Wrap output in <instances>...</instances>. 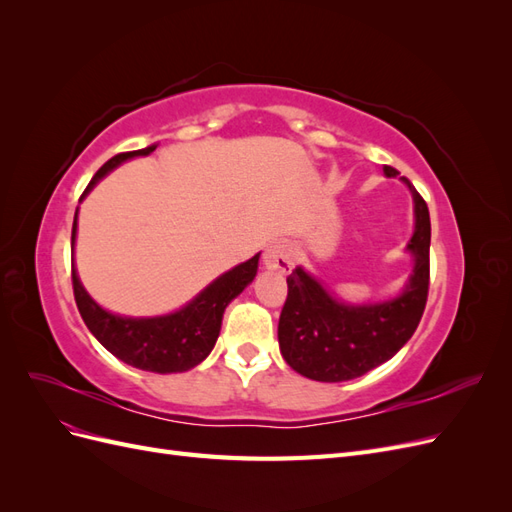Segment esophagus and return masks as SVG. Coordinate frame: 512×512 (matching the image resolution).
<instances>
[{"label":"esophagus","mask_w":512,"mask_h":512,"mask_svg":"<svg viewBox=\"0 0 512 512\" xmlns=\"http://www.w3.org/2000/svg\"><path fill=\"white\" fill-rule=\"evenodd\" d=\"M262 262L265 267L271 271H280V273H290L292 269V252L286 243H273L265 250V256H262Z\"/></svg>","instance_id":"obj_1"}]
</instances>
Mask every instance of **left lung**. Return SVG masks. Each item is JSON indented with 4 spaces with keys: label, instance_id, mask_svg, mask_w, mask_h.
Instances as JSON below:
<instances>
[{
    "label": "left lung",
    "instance_id": "obj_1",
    "mask_svg": "<svg viewBox=\"0 0 512 512\" xmlns=\"http://www.w3.org/2000/svg\"><path fill=\"white\" fill-rule=\"evenodd\" d=\"M384 173L399 175L393 166H384ZM404 181L414 196L416 228L408 250L416 265L397 299L352 307L335 301L301 267L288 275L277 337L286 363L301 376L318 382L359 378L395 356L421 322L429 294L431 222L423 196L406 177Z\"/></svg>",
    "mask_w": 512,
    "mask_h": 512
}]
</instances>
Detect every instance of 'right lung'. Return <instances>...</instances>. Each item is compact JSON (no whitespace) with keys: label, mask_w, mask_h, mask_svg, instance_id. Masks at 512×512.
Wrapping results in <instances>:
<instances>
[{"label":"right lung","mask_w":512,"mask_h":512,"mask_svg":"<svg viewBox=\"0 0 512 512\" xmlns=\"http://www.w3.org/2000/svg\"><path fill=\"white\" fill-rule=\"evenodd\" d=\"M153 149H156V145L138 151L117 153L89 181L81 198L106 173H111L117 164L134 156H149ZM74 235L76 220L72 224V243ZM256 269L258 254L243 262V265L220 275L218 280L209 284L192 303L179 309V312L160 318H121L108 314L85 292L74 267L72 288L76 307H79L87 329L94 333V337L108 352L136 369L156 371V374H175V371H188L207 359V354L215 346V339L220 335L226 305L254 280Z\"/></svg>","instance_id":"obj_1"}]
</instances>
